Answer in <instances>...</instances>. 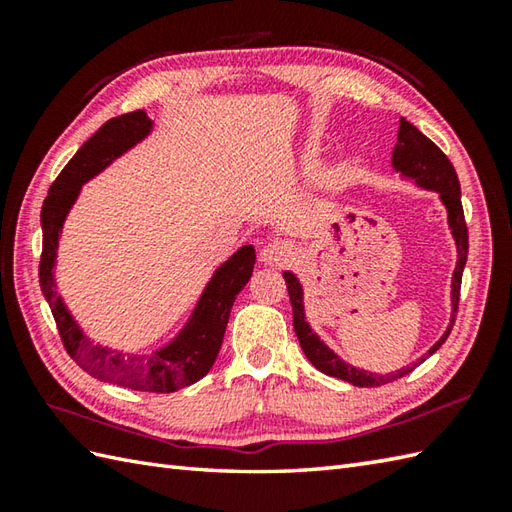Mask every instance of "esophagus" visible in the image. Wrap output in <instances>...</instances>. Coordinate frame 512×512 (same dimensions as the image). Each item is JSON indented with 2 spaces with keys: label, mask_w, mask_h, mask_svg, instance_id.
<instances>
[{
  "label": "esophagus",
  "mask_w": 512,
  "mask_h": 512,
  "mask_svg": "<svg viewBox=\"0 0 512 512\" xmlns=\"http://www.w3.org/2000/svg\"><path fill=\"white\" fill-rule=\"evenodd\" d=\"M292 259H295V246L284 239H273V242L266 244L259 253V262L270 268H284Z\"/></svg>",
  "instance_id": "obj_1"
}]
</instances>
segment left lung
Here are the masks:
<instances>
[{"mask_svg": "<svg viewBox=\"0 0 512 512\" xmlns=\"http://www.w3.org/2000/svg\"><path fill=\"white\" fill-rule=\"evenodd\" d=\"M391 165L400 173L402 178H409L418 184L420 189L436 191L440 195L442 204L447 206L449 215V228L455 239V248H458V262H455L453 279H451V323L447 330L440 336V339L429 347L427 354H422L416 363L398 369V372L391 374H374L367 372V369H358L350 363H345L334 354L328 345H325L319 334L310 328L306 321V310H303V288L295 273L286 270L284 279L288 286V295L292 303V325H295L297 339L301 343L303 354L308 356V361L319 369V372L341 378L345 383H352L356 387H378L394 383V380L407 376L413 372V367L427 361L431 354H436L442 343L447 341V336L453 330L455 314H458V303H460V286H462V273L466 264V255H469V231H466L464 222V211H462V193H460V180L458 173H455L451 160L442 154L436 143L424 136L418 127H413L405 118H400L398 125V138L394 147V156H391Z\"/></svg>", "mask_w": 512, "mask_h": 512, "instance_id": "obj_1", "label": "left lung"}]
</instances>
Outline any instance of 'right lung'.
Instances as JSON below:
<instances>
[{
    "label": "right lung",
    "instance_id": "1",
    "mask_svg": "<svg viewBox=\"0 0 512 512\" xmlns=\"http://www.w3.org/2000/svg\"><path fill=\"white\" fill-rule=\"evenodd\" d=\"M151 129H154V123L143 110L112 118L88 143H83L74 158L63 167L57 180L52 182L48 198L41 206L43 250L39 284L52 310V317L57 321L63 347L85 372L105 380V383L136 391L171 394V391L198 383L213 367L217 352L222 347L235 297L253 275V246H242L215 270L184 328L167 345L147 354H123L112 350V347L94 343L74 321L57 292V281H54V264H57V248L65 217L79 198L81 187L94 176H99L125 151L145 140Z\"/></svg>",
    "mask_w": 512,
    "mask_h": 512
}]
</instances>
